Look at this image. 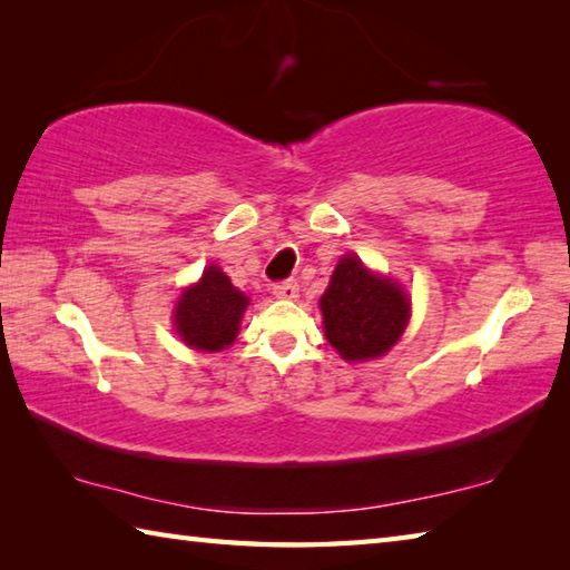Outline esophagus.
Listing matches in <instances>:
<instances>
[{
	"label": "esophagus",
	"mask_w": 570,
	"mask_h": 570,
	"mask_svg": "<svg viewBox=\"0 0 570 570\" xmlns=\"http://www.w3.org/2000/svg\"><path fill=\"white\" fill-rule=\"evenodd\" d=\"M272 294L276 298H286V301H294L298 296V284L294 278H288V282H278L272 286Z\"/></svg>",
	"instance_id": "obj_1"
}]
</instances>
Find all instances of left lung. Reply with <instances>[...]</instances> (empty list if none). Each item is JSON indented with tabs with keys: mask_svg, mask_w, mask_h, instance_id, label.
Returning <instances> with one entry per match:
<instances>
[{
	"mask_svg": "<svg viewBox=\"0 0 570 570\" xmlns=\"http://www.w3.org/2000/svg\"><path fill=\"white\" fill-rule=\"evenodd\" d=\"M328 343L347 362H367L390 353L406 331L411 298L390 276L370 272L355 254L337 262L321 296Z\"/></svg>",
	"mask_w": 570,
	"mask_h": 570,
	"instance_id": "obj_1",
	"label": "left lung"
}]
</instances>
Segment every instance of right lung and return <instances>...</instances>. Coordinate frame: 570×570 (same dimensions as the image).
Masks as SVG:
<instances>
[{
	"mask_svg": "<svg viewBox=\"0 0 570 570\" xmlns=\"http://www.w3.org/2000/svg\"><path fill=\"white\" fill-rule=\"evenodd\" d=\"M247 306L249 298L233 286L220 266L210 264L200 282L180 294L174 308V325L188 347L220 353L235 343Z\"/></svg>",
	"mask_w": 570,
	"mask_h": 570,
	"instance_id": "obj_1",
	"label": "right lung"
}]
</instances>
